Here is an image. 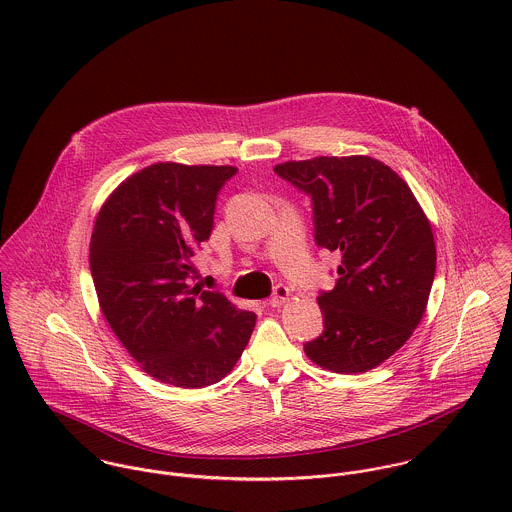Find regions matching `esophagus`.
Here are the masks:
<instances>
[{"label":"esophagus","mask_w":512,"mask_h":512,"mask_svg":"<svg viewBox=\"0 0 512 512\" xmlns=\"http://www.w3.org/2000/svg\"><path fill=\"white\" fill-rule=\"evenodd\" d=\"M288 297H290V290L280 284V286L274 288V293H272V297L268 299V303H270L272 307H280V305H284V303L288 301Z\"/></svg>","instance_id":"esophagus-1"}]
</instances>
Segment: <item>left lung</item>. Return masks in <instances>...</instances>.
I'll list each match as a JSON object with an SVG mask.
<instances>
[{
  "instance_id": "1",
  "label": "left lung",
  "mask_w": 512,
  "mask_h": 512,
  "mask_svg": "<svg viewBox=\"0 0 512 512\" xmlns=\"http://www.w3.org/2000/svg\"><path fill=\"white\" fill-rule=\"evenodd\" d=\"M274 171L311 197L317 246L341 252L335 288L317 297L325 329L305 355L339 374L384 363L426 313L436 276L430 220L406 181L368 155L286 161Z\"/></svg>"
}]
</instances>
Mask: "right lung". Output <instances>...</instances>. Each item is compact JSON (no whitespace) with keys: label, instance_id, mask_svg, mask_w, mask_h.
I'll use <instances>...</instances> for the list:
<instances>
[{"label":"right lung","instance_id":"obj_1","mask_svg":"<svg viewBox=\"0 0 512 512\" xmlns=\"http://www.w3.org/2000/svg\"><path fill=\"white\" fill-rule=\"evenodd\" d=\"M236 171L153 163L122 181L94 222L88 260L100 309L142 370L165 384L219 382L254 331L252 311L189 284L220 187Z\"/></svg>","mask_w":512,"mask_h":512}]
</instances>
